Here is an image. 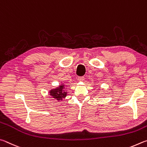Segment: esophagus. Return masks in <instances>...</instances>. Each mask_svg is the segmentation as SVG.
<instances>
[{
  "label": "esophagus",
  "mask_w": 147,
  "mask_h": 147,
  "mask_svg": "<svg viewBox=\"0 0 147 147\" xmlns=\"http://www.w3.org/2000/svg\"><path fill=\"white\" fill-rule=\"evenodd\" d=\"M84 80V77H79V78H78V81H79L82 82V81H83Z\"/></svg>",
  "instance_id": "34e87169"
}]
</instances>
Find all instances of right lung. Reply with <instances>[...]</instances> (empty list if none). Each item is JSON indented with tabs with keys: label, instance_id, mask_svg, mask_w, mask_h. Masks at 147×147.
Returning a JSON list of instances; mask_svg holds the SVG:
<instances>
[{
	"label": "right lung",
	"instance_id": "1",
	"mask_svg": "<svg viewBox=\"0 0 147 147\" xmlns=\"http://www.w3.org/2000/svg\"><path fill=\"white\" fill-rule=\"evenodd\" d=\"M64 87V84L59 85V87L55 89H52L50 91V95L53 97V98L57 100V101H62L63 98H65L67 94V92L63 90Z\"/></svg>",
	"mask_w": 147,
	"mask_h": 147
}]
</instances>
